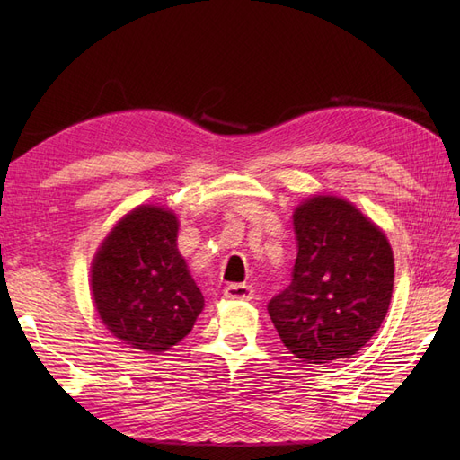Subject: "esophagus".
Returning <instances> with one entry per match:
<instances>
[{
	"instance_id": "esophagus-1",
	"label": "esophagus",
	"mask_w": 460,
	"mask_h": 460,
	"mask_svg": "<svg viewBox=\"0 0 460 460\" xmlns=\"http://www.w3.org/2000/svg\"><path fill=\"white\" fill-rule=\"evenodd\" d=\"M225 297L235 301H249L253 297V288L247 284H230L225 288Z\"/></svg>"
}]
</instances>
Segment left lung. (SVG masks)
<instances>
[{"mask_svg": "<svg viewBox=\"0 0 460 460\" xmlns=\"http://www.w3.org/2000/svg\"><path fill=\"white\" fill-rule=\"evenodd\" d=\"M297 259L291 284L269 303L289 353L311 365L349 358L382 326L394 291L385 234L336 196H314L294 213Z\"/></svg>", "mask_w": 460, "mask_h": 460, "instance_id": "1", "label": "left lung"}]
</instances>
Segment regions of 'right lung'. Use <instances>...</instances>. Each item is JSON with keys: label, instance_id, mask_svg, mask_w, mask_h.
Returning <instances> with one entry per match:
<instances>
[{"label": "right lung", "instance_id": "add662e5", "mask_svg": "<svg viewBox=\"0 0 460 460\" xmlns=\"http://www.w3.org/2000/svg\"><path fill=\"white\" fill-rule=\"evenodd\" d=\"M176 238L172 211L142 205L109 232L92 262L95 311L134 349L155 355L171 349L205 307Z\"/></svg>", "mask_w": 460, "mask_h": 460}]
</instances>
